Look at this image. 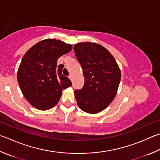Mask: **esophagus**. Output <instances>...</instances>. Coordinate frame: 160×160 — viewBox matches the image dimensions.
<instances>
[{
  "label": "esophagus",
  "instance_id": "obj_1",
  "mask_svg": "<svg viewBox=\"0 0 160 160\" xmlns=\"http://www.w3.org/2000/svg\"><path fill=\"white\" fill-rule=\"evenodd\" d=\"M68 78H69V79H70L71 80H72V75L71 74H70L68 75Z\"/></svg>",
  "mask_w": 160,
  "mask_h": 160
}]
</instances>
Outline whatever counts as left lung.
Listing matches in <instances>:
<instances>
[{
  "mask_svg": "<svg viewBox=\"0 0 160 160\" xmlns=\"http://www.w3.org/2000/svg\"><path fill=\"white\" fill-rule=\"evenodd\" d=\"M74 51L85 78L83 88L75 91V99L81 110L96 114L114 99L121 79L120 69L110 52L97 43H77Z\"/></svg>",
  "mask_w": 160,
  "mask_h": 160,
  "instance_id": "left-lung-1",
  "label": "left lung"
}]
</instances>
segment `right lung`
Instances as JSON below:
<instances>
[{"mask_svg": "<svg viewBox=\"0 0 160 160\" xmlns=\"http://www.w3.org/2000/svg\"><path fill=\"white\" fill-rule=\"evenodd\" d=\"M72 46L56 39H45L31 47L23 57L17 71V80L28 103L41 110L52 108L59 102L62 90L72 85L62 75L63 64L57 60Z\"/></svg>", "mask_w": 160, "mask_h": 160, "instance_id": "1", "label": "right lung"}]
</instances>
